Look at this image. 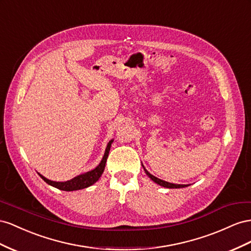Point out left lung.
Segmentation results:
<instances>
[{"label": "left lung", "mask_w": 251, "mask_h": 251, "mask_svg": "<svg viewBox=\"0 0 251 251\" xmlns=\"http://www.w3.org/2000/svg\"><path fill=\"white\" fill-rule=\"evenodd\" d=\"M144 167V166H143ZM144 170H145V173H146V175L151 178V180L154 182V183H156V184H159L160 186H163V187H166V188H183V187H187L188 185H181V184H173V183H168V182H166V181H163V180H161V178H157V177H155L154 176H152L151 174H149L148 171L145 169V167H144Z\"/></svg>", "instance_id": "8db88e82"}]
</instances>
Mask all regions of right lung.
Instances as JSON below:
<instances>
[{"label":"right lung","instance_id":"1","mask_svg":"<svg viewBox=\"0 0 251 251\" xmlns=\"http://www.w3.org/2000/svg\"><path fill=\"white\" fill-rule=\"evenodd\" d=\"M112 142H113V140H110L108 144H107L105 153H104V156H103L101 163H100L94 170H90V171H88V173H85L83 175L77 176L71 178V180L66 181V182H54V181H51V180H48V178H46L45 176H43L40 174H39V176L47 184L51 185V186H53V187L58 188L60 190L74 191V190L87 188V187H89V186L94 185L99 180L100 176H102V174L104 173L106 161H107V157H108L109 150H110V146L112 144Z\"/></svg>","mask_w":251,"mask_h":251}]
</instances>
